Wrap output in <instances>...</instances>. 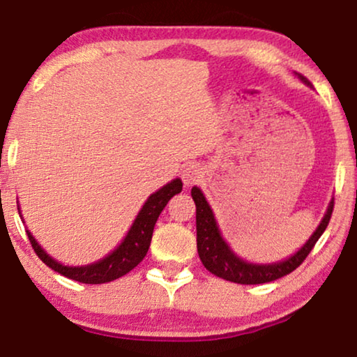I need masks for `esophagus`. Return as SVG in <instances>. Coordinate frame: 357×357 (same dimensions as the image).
<instances>
[{
	"label": "esophagus",
	"mask_w": 357,
	"mask_h": 357,
	"mask_svg": "<svg viewBox=\"0 0 357 357\" xmlns=\"http://www.w3.org/2000/svg\"><path fill=\"white\" fill-rule=\"evenodd\" d=\"M181 178L186 186H192V184H197L204 178V168L197 163H189L188 166H184Z\"/></svg>",
	"instance_id": "obj_1"
}]
</instances>
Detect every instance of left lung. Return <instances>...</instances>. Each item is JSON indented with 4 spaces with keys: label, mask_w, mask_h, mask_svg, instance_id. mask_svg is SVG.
Wrapping results in <instances>:
<instances>
[{
    "label": "left lung",
    "mask_w": 357,
    "mask_h": 357,
    "mask_svg": "<svg viewBox=\"0 0 357 357\" xmlns=\"http://www.w3.org/2000/svg\"><path fill=\"white\" fill-rule=\"evenodd\" d=\"M298 77L303 80L306 85H311L310 80L298 74ZM191 196L194 202H196V232H197V254L202 265L214 273L215 277L229 280V282L241 283V285H259V283H268L273 280L285 277V275L291 273L293 270L298 268L303 260L308 257V254L313 250L314 243L321 237V234L326 231L329 219H331L333 207H335V201L329 202L326 214L321 222H319L318 229L313 232V236L308 238L301 249L296 252L295 255L288 257L287 260L277 261V264L270 265H257L249 264V261L238 259L234 252L229 249V245L220 236L218 224H215L214 214L212 209L207 204L204 194L201 192L199 188L194 186L191 189Z\"/></svg>",
    "instance_id": "1"
}]
</instances>
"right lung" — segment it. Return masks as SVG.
Returning <instances> with one entry per match:
<instances>
[{
  "label": "right lung",
  "instance_id": "obj_1",
  "mask_svg": "<svg viewBox=\"0 0 357 357\" xmlns=\"http://www.w3.org/2000/svg\"><path fill=\"white\" fill-rule=\"evenodd\" d=\"M181 179L176 178L166 184V186L158 189L155 194H151L145 202V206L142 207V211L138 212L137 219H135L133 225L130 227L123 242L112 254H108L105 259L98 260L96 264L85 265V267H67V265L59 264V261L54 260L52 257H49L46 252L40 249V245L31 236L29 231L26 232H28L29 242L33 245L36 255L47 267H51L54 272L64 275V277L70 280H75V282L89 283V285L114 282V280L128 273L130 270H133L139 261L145 259L146 252L150 249L153 229H155V224L158 218H160L161 211L165 209V206L168 204V201L174 194L181 192ZM17 211H20V207H17Z\"/></svg>",
  "mask_w": 357,
  "mask_h": 357
}]
</instances>
